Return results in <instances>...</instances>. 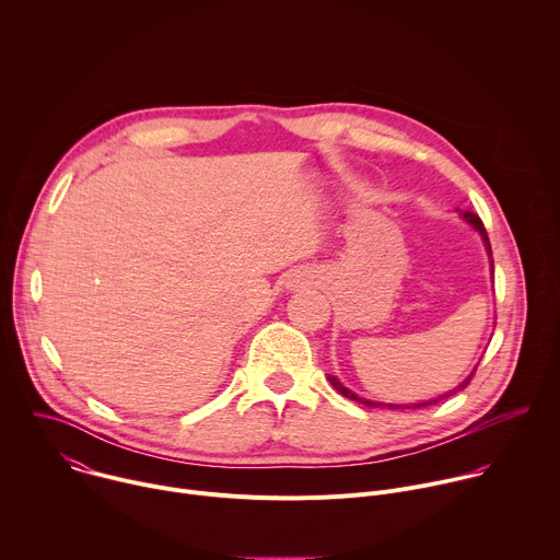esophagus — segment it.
I'll return each mask as SVG.
<instances>
[{
    "instance_id": "1",
    "label": "esophagus",
    "mask_w": 560,
    "mask_h": 560,
    "mask_svg": "<svg viewBox=\"0 0 560 560\" xmlns=\"http://www.w3.org/2000/svg\"><path fill=\"white\" fill-rule=\"evenodd\" d=\"M301 285H303V281H301Z\"/></svg>"
}]
</instances>
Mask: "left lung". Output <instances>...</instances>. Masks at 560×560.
Listing matches in <instances>:
<instances>
[{"label": "left lung", "mask_w": 560, "mask_h": 560, "mask_svg": "<svg viewBox=\"0 0 560 560\" xmlns=\"http://www.w3.org/2000/svg\"><path fill=\"white\" fill-rule=\"evenodd\" d=\"M463 219L471 225V228H476L478 230V234L483 236V244H486V248H488V253H490V257H492V246H490V238H488V232H486V225H483V221L478 219L474 212H463ZM492 272H494V261H492ZM478 368V365H476ZM476 368L471 370V374L460 383V385H456L454 389H450V392H445V394H441L439 398H430V401H423V404H412V406H392V404H374V401H368V398H361V396H357L352 389H348V387H343V383L339 381V378H335V376H328L330 378V383L335 385V389L339 392V394H343L346 398H352V401H357V404H363V406H368V408H389V410H417V408H428V406H434V404H439V401H443V398H450L452 394H456V392H460L463 387H467L469 385V381H471V376H474V372H476Z\"/></svg>", "instance_id": "left-lung-1"}]
</instances>
